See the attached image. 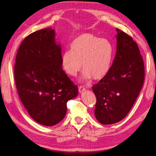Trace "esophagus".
Segmentation results:
<instances>
[{"label":"esophagus","instance_id":"34e87169","mask_svg":"<svg viewBox=\"0 0 156 156\" xmlns=\"http://www.w3.org/2000/svg\"><path fill=\"white\" fill-rule=\"evenodd\" d=\"M78 91H79V93L82 94V93H83L84 91H86V89L83 87V86H80V87H78Z\"/></svg>","mask_w":156,"mask_h":156}]
</instances>
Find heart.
<instances>
[{
  "instance_id": "b5f03b06",
  "label": "heart",
  "mask_w": 156,
  "mask_h": 156,
  "mask_svg": "<svg viewBox=\"0 0 156 156\" xmlns=\"http://www.w3.org/2000/svg\"><path fill=\"white\" fill-rule=\"evenodd\" d=\"M114 55V47L109 41L83 33L72 41L70 51L62 54V67L67 74L75 76L83 67L82 82L89 83L92 78L100 80L110 72Z\"/></svg>"
}]
</instances>
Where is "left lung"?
<instances>
[{
	"mask_svg": "<svg viewBox=\"0 0 156 156\" xmlns=\"http://www.w3.org/2000/svg\"><path fill=\"white\" fill-rule=\"evenodd\" d=\"M117 47L109 73L92 87L96 97L95 116L102 125L120 122L130 112L144 80V66L138 44L116 29Z\"/></svg>",
	"mask_w": 156,
	"mask_h": 156,
	"instance_id": "8db88e82",
	"label": "left lung"
}]
</instances>
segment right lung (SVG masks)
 <instances>
[{
  "mask_svg": "<svg viewBox=\"0 0 156 156\" xmlns=\"http://www.w3.org/2000/svg\"><path fill=\"white\" fill-rule=\"evenodd\" d=\"M51 27L36 31L23 40L18 50L14 78L18 94L33 119L54 126L65 118L68 100L77 96L62 69L61 45Z\"/></svg>",
  "mask_w": 156,
  "mask_h": 156,
  "instance_id": "obj_1",
  "label": "right lung"
}]
</instances>
